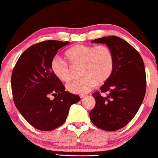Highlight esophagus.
I'll use <instances>...</instances> for the list:
<instances>
[{"mask_svg":"<svg viewBox=\"0 0 158 158\" xmlns=\"http://www.w3.org/2000/svg\"><path fill=\"white\" fill-rule=\"evenodd\" d=\"M80 98H85V95H84V94H81V95H80Z\"/></svg>","mask_w":158,"mask_h":158,"instance_id":"1","label":"esophagus"}]
</instances>
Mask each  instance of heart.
<instances>
[{
	"mask_svg": "<svg viewBox=\"0 0 158 158\" xmlns=\"http://www.w3.org/2000/svg\"><path fill=\"white\" fill-rule=\"evenodd\" d=\"M66 56L72 65L82 64L81 78L73 80L67 86L68 91L75 94H85L93 89L97 82L102 84L108 80L114 70V60L112 52L105 45L77 44L69 49ZM52 73L64 82L72 75L69 64L60 57L51 62Z\"/></svg>",
	"mask_w": 158,
	"mask_h": 158,
	"instance_id": "obj_1",
	"label": "heart"
}]
</instances>
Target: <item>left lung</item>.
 Listing matches in <instances>:
<instances>
[{
    "instance_id": "8db88e82",
    "label": "left lung",
    "mask_w": 158,
    "mask_h": 158,
    "mask_svg": "<svg viewBox=\"0 0 158 158\" xmlns=\"http://www.w3.org/2000/svg\"><path fill=\"white\" fill-rule=\"evenodd\" d=\"M91 43L106 44L112 52L114 65L110 78L100 89L109 95L92 94L96 106L89 116L94 125L114 131L132 120L144 100L147 87L144 62L135 49L119 37H102Z\"/></svg>"
}]
</instances>
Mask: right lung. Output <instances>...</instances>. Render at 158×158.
Here are the masks:
<instances>
[{
    "mask_svg": "<svg viewBox=\"0 0 158 158\" xmlns=\"http://www.w3.org/2000/svg\"><path fill=\"white\" fill-rule=\"evenodd\" d=\"M69 42L47 40L25 50L12 71L11 91L17 109L35 129L51 131L66 120L70 106L80 100L78 95L65 91L56 77L51 62L58 49ZM52 95L55 96L50 99Z\"/></svg>",
    "mask_w": 158,
    "mask_h": 158,
    "instance_id": "obj_1",
    "label": "right lung"
}]
</instances>
